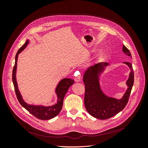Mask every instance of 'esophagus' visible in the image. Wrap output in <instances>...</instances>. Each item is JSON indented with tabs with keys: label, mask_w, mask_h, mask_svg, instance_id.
<instances>
[{
	"label": "esophagus",
	"mask_w": 148,
	"mask_h": 148,
	"mask_svg": "<svg viewBox=\"0 0 148 148\" xmlns=\"http://www.w3.org/2000/svg\"><path fill=\"white\" fill-rule=\"evenodd\" d=\"M81 79H82V77L80 75H78V76H77V77H75V81L76 82H79L81 81Z\"/></svg>",
	"instance_id": "34e87169"
}]
</instances>
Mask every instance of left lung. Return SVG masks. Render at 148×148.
Wrapping results in <instances>:
<instances>
[{"mask_svg": "<svg viewBox=\"0 0 148 148\" xmlns=\"http://www.w3.org/2000/svg\"><path fill=\"white\" fill-rule=\"evenodd\" d=\"M123 52L129 57H132L128 49L123 46ZM130 69L129 78L127 81L128 89L121 99H117L107 96L101 89L99 75L108 65L107 62H100L91 66L85 71L83 82L85 86L84 106L88 113L98 119H108L122 111L127 104L134 83L133 66L130 62H123Z\"/></svg>", "mask_w": 148, "mask_h": 148, "instance_id": "obj_1", "label": "left lung"}]
</instances>
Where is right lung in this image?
<instances>
[{
	"label": "right lung",
	"instance_id": "right-lung-1",
	"mask_svg": "<svg viewBox=\"0 0 148 148\" xmlns=\"http://www.w3.org/2000/svg\"><path fill=\"white\" fill-rule=\"evenodd\" d=\"M29 43V40H27L26 42L22 46L18 51L16 56H15V65L13 66V69L12 71V80L13 86H14L15 91L16 93V96L20 104L23 106L25 109L27 110L29 112L34 115V117L40 119V120H49L56 116L60 113L62 110V106H63L64 98L68 91L69 88L74 83V80L70 78H64L58 84L57 86L56 89V92L57 96V102L55 105L52 106L44 107L42 106H34L29 105L23 101L20 92L18 88L17 82L16 80V65H17V59L19 53L25 49V48L27 46Z\"/></svg>",
	"mask_w": 148,
	"mask_h": 148
}]
</instances>
